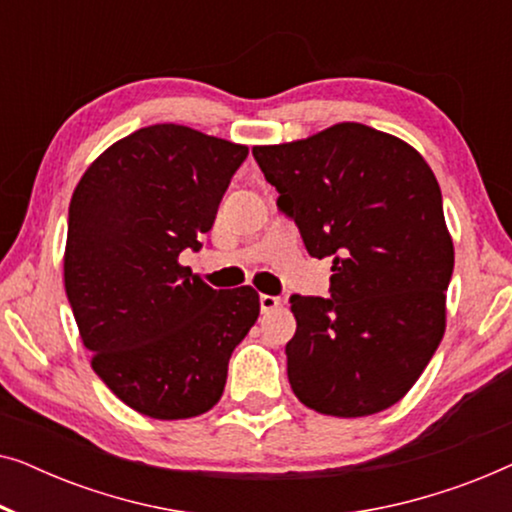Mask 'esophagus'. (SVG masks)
<instances>
[{
  "label": "esophagus",
  "instance_id": "1",
  "mask_svg": "<svg viewBox=\"0 0 512 512\" xmlns=\"http://www.w3.org/2000/svg\"><path fill=\"white\" fill-rule=\"evenodd\" d=\"M258 303H261V310L263 312H270V310H275V307L282 305V298H279V296H268V293H261Z\"/></svg>",
  "mask_w": 512,
  "mask_h": 512
}]
</instances>
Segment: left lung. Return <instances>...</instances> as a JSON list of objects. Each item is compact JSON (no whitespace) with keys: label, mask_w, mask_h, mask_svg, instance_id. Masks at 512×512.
Listing matches in <instances>:
<instances>
[{"label":"left lung","mask_w":512,"mask_h":512,"mask_svg":"<svg viewBox=\"0 0 512 512\" xmlns=\"http://www.w3.org/2000/svg\"><path fill=\"white\" fill-rule=\"evenodd\" d=\"M251 153L307 254L333 258L331 298L291 296L293 394L321 415L387 410L445 333L454 247L431 167L403 139L361 123Z\"/></svg>","instance_id":"obj_1"}]
</instances>
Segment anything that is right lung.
<instances>
[{
  "label": "right lung",
  "mask_w": 512,
  "mask_h": 512,
  "mask_svg": "<svg viewBox=\"0 0 512 512\" xmlns=\"http://www.w3.org/2000/svg\"><path fill=\"white\" fill-rule=\"evenodd\" d=\"M249 149L186 125L109 146L69 202L65 291L97 377L132 410L188 419L223 394L256 324L251 286L216 291L179 263L198 251Z\"/></svg>",
  "instance_id": "add662e5"
}]
</instances>
